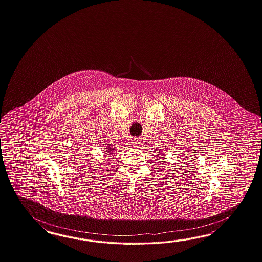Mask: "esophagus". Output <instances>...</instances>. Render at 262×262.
I'll return each instance as SVG.
<instances>
[{
	"label": "esophagus",
	"mask_w": 262,
	"mask_h": 262,
	"mask_svg": "<svg viewBox=\"0 0 262 262\" xmlns=\"http://www.w3.org/2000/svg\"><path fill=\"white\" fill-rule=\"evenodd\" d=\"M133 145H134V147L138 148V147H141V142L138 140H134V142H133Z\"/></svg>",
	"instance_id": "esophagus-1"
}]
</instances>
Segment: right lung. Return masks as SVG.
<instances>
[{"mask_svg": "<svg viewBox=\"0 0 262 262\" xmlns=\"http://www.w3.org/2000/svg\"><path fill=\"white\" fill-rule=\"evenodd\" d=\"M112 148H114V147H111V149H108V152H111V150H115V149H112Z\"/></svg>", "mask_w": 262, "mask_h": 262, "instance_id": "1", "label": "right lung"}]
</instances>
